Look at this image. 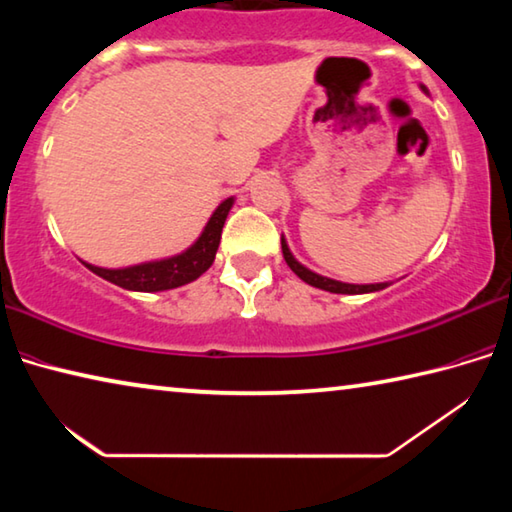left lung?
Wrapping results in <instances>:
<instances>
[{
  "label": "left lung",
  "instance_id": "obj_1",
  "mask_svg": "<svg viewBox=\"0 0 512 512\" xmlns=\"http://www.w3.org/2000/svg\"><path fill=\"white\" fill-rule=\"evenodd\" d=\"M282 255H284V259H287L291 271L296 273L302 282H307L316 289H323V291H329V293H370V291L386 289V282H381V284H345V282L329 280V277H323V275H318L314 271H309V268H305L300 262H296V257L291 255V250H289L287 241H284V239H282Z\"/></svg>",
  "mask_w": 512,
  "mask_h": 512
}]
</instances>
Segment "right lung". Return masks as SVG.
Here are the masks:
<instances>
[{"instance_id": "add662e5", "label": "right lung", "mask_w": 512, "mask_h": 512, "mask_svg": "<svg viewBox=\"0 0 512 512\" xmlns=\"http://www.w3.org/2000/svg\"><path fill=\"white\" fill-rule=\"evenodd\" d=\"M230 207L232 198L216 207L212 219L207 221L203 235L198 237L196 244L176 257L128 268H99L92 264L85 266H88L92 273L103 277V280H108L128 291H167L183 287V284L194 282L196 277H201L207 268L212 266L216 250H219L225 216H228Z\"/></svg>"}]
</instances>
